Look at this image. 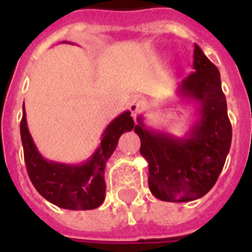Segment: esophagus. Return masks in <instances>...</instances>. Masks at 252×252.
Segmentation results:
<instances>
[{
	"mask_svg": "<svg viewBox=\"0 0 252 252\" xmlns=\"http://www.w3.org/2000/svg\"><path fill=\"white\" fill-rule=\"evenodd\" d=\"M142 110V103L138 100V99H132L129 103V111L132 112V116H136V115Z\"/></svg>",
	"mask_w": 252,
	"mask_h": 252,
	"instance_id": "obj_1",
	"label": "esophagus"
}]
</instances>
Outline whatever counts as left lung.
I'll list each match as a JSON object with an SVG mask.
<instances>
[{"instance_id":"obj_1","label":"left lung","mask_w":252,"mask_h":252,"mask_svg":"<svg viewBox=\"0 0 252 252\" xmlns=\"http://www.w3.org/2000/svg\"><path fill=\"white\" fill-rule=\"evenodd\" d=\"M192 72L182 90L199 100L200 120L188 138L174 140L146 130L141 120L134 132L142 157L149 162V188L157 199L184 203L211 191L219 179L231 144V124L219 69L195 44Z\"/></svg>"}]
</instances>
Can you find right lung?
<instances>
[{"label": "right lung", "instance_id": "right-lung-1", "mask_svg": "<svg viewBox=\"0 0 252 252\" xmlns=\"http://www.w3.org/2000/svg\"><path fill=\"white\" fill-rule=\"evenodd\" d=\"M126 111L116 118L103 133L100 146L90 161L82 166H66L47 162L36 150L27 123L25 104L21 120V138L25 163L33 187L49 203L73 211L98 208L104 200V166L118 145L119 137L126 130H132L133 119Z\"/></svg>", "mask_w": 252, "mask_h": 252}]
</instances>
